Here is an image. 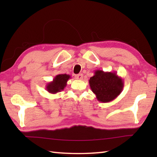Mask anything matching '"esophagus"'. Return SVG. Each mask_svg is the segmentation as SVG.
Here are the masks:
<instances>
[{"label": "esophagus", "mask_w": 157, "mask_h": 157, "mask_svg": "<svg viewBox=\"0 0 157 157\" xmlns=\"http://www.w3.org/2000/svg\"><path fill=\"white\" fill-rule=\"evenodd\" d=\"M75 78L77 79H83V75L82 74H78V75H76L75 76Z\"/></svg>", "instance_id": "1"}]
</instances>
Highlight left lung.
<instances>
[{
	"label": "left lung",
	"instance_id": "obj_1",
	"mask_svg": "<svg viewBox=\"0 0 157 157\" xmlns=\"http://www.w3.org/2000/svg\"><path fill=\"white\" fill-rule=\"evenodd\" d=\"M91 91L101 102H109L121 94L124 81L116 72H105L96 70L89 80Z\"/></svg>",
	"mask_w": 157,
	"mask_h": 157
}]
</instances>
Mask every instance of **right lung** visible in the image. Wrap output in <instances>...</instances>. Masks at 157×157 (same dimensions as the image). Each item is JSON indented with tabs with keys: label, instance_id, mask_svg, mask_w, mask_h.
I'll return each mask as SVG.
<instances>
[{
	"label": "right lung",
	"instance_id": "1",
	"mask_svg": "<svg viewBox=\"0 0 157 157\" xmlns=\"http://www.w3.org/2000/svg\"><path fill=\"white\" fill-rule=\"evenodd\" d=\"M70 78L71 75L67 74H59L55 77L52 82H50L46 84V91L52 94H55L63 91Z\"/></svg>",
	"mask_w": 157,
	"mask_h": 157
}]
</instances>
